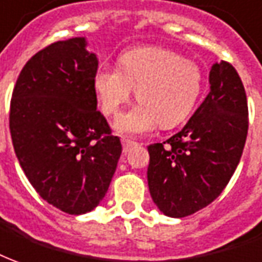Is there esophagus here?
I'll return each mask as SVG.
<instances>
[{"label": "esophagus", "mask_w": 262, "mask_h": 262, "mask_svg": "<svg viewBox=\"0 0 262 262\" xmlns=\"http://www.w3.org/2000/svg\"><path fill=\"white\" fill-rule=\"evenodd\" d=\"M122 145H124V152H129V151H131V149L134 148L135 145H137V142L122 141Z\"/></svg>", "instance_id": "obj_1"}]
</instances>
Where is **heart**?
<instances>
[{"instance_id": "b5f03b06", "label": "heart", "mask_w": 262, "mask_h": 262, "mask_svg": "<svg viewBox=\"0 0 262 262\" xmlns=\"http://www.w3.org/2000/svg\"><path fill=\"white\" fill-rule=\"evenodd\" d=\"M203 86L200 67L161 47H138L118 57V70L100 67L93 78L95 97L107 115L120 113L134 93L138 104L120 115L114 128L137 137L181 124L195 107Z\"/></svg>"}]
</instances>
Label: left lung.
Segmentation results:
<instances>
[{
  "label": "left lung",
  "instance_id": "1",
  "mask_svg": "<svg viewBox=\"0 0 262 262\" xmlns=\"http://www.w3.org/2000/svg\"><path fill=\"white\" fill-rule=\"evenodd\" d=\"M210 93L184 128L148 147L149 194L164 215L187 217L207 207L228 184L248 131L247 95L235 68L220 61Z\"/></svg>",
  "mask_w": 262,
  "mask_h": 262
}]
</instances>
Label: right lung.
<instances>
[{"label":"right lung","instance_id":"1","mask_svg":"<svg viewBox=\"0 0 262 262\" xmlns=\"http://www.w3.org/2000/svg\"><path fill=\"white\" fill-rule=\"evenodd\" d=\"M85 37L48 45L19 74L10 131L28 181L48 204L71 215L93 211L105 196L121 141L97 111V54Z\"/></svg>","mask_w":262,"mask_h":262}]
</instances>
